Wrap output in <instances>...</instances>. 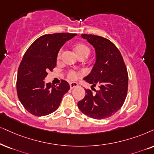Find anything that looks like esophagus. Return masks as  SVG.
Wrapping results in <instances>:
<instances>
[{
	"label": "esophagus",
	"mask_w": 154,
	"mask_h": 154,
	"mask_svg": "<svg viewBox=\"0 0 154 154\" xmlns=\"http://www.w3.org/2000/svg\"><path fill=\"white\" fill-rule=\"evenodd\" d=\"M69 86H70V89H72L73 88H75V87H77L78 86V84L77 82H70L69 83Z\"/></svg>",
	"instance_id": "1"
}]
</instances>
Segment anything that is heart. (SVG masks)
Segmentation results:
<instances>
[{
  "label": "heart",
  "instance_id": "heart-1",
  "mask_svg": "<svg viewBox=\"0 0 154 154\" xmlns=\"http://www.w3.org/2000/svg\"><path fill=\"white\" fill-rule=\"evenodd\" d=\"M75 51L76 52V54H77L79 57H80V56H82V55L88 56L89 52H90V50H89V48L86 45L82 44V43H79L75 45ZM61 53H62V50H60L57 54V59H60V58ZM67 77L68 78L70 79H75L77 78V77H78V74H77V72L70 70L68 72Z\"/></svg>",
  "mask_w": 154,
  "mask_h": 154
}]
</instances>
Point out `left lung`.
Here are the masks:
<instances>
[{"mask_svg": "<svg viewBox=\"0 0 154 154\" xmlns=\"http://www.w3.org/2000/svg\"><path fill=\"white\" fill-rule=\"evenodd\" d=\"M94 48L96 62L91 72L84 79L91 84V89L98 85L99 90L92 93L86 89V95L77 103L82 112L95 119L112 116L120 109L128 90L127 69L122 54L108 39L94 35L82 34Z\"/></svg>", "mask_w": 154, "mask_h": 154, "instance_id": "8db88e82", "label": "left lung"}]
</instances>
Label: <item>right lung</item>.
<instances>
[{"label":"right lung","mask_w":154,"mask_h":154,"mask_svg":"<svg viewBox=\"0 0 154 154\" xmlns=\"http://www.w3.org/2000/svg\"><path fill=\"white\" fill-rule=\"evenodd\" d=\"M76 35L72 33L44 35L32 42L25 52L19 66L17 93L24 108L37 116H46L59 107L63 95L69 89L67 82L59 86L45 85L48 71L55 67L57 54L66 41Z\"/></svg>","instance_id":"obj_1"}]
</instances>
